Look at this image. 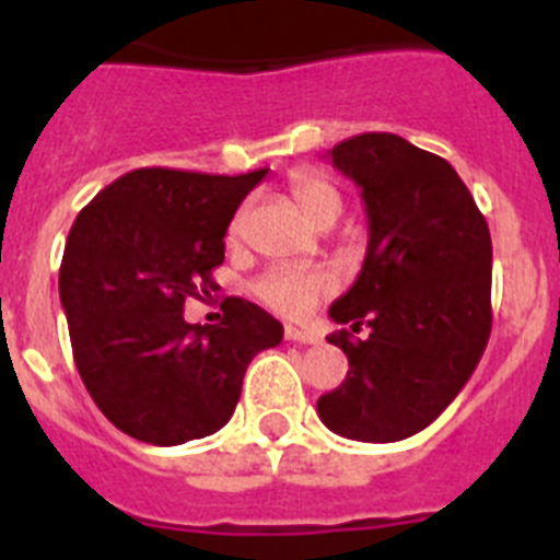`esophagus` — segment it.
Segmentation results:
<instances>
[{
    "label": "esophagus",
    "mask_w": 560,
    "mask_h": 560,
    "mask_svg": "<svg viewBox=\"0 0 560 560\" xmlns=\"http://www.w3.org/2000/svg\"><path fill=\"white\" fill-rule=\"evenodd\" d=\"M285 339L296 341V345H319L323 336L311 328H294V325H285Z\"/></svg>",
    "instance_id": "1"
}]
</instances>
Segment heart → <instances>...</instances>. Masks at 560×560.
I'll use <instances>...</instances> for the list:
<instances>
[{
  "label": "heart",
  "instance_id": "b5f03b06",
  "mask_svg": "<svg viewBox=\"0 0 560 560\" xmlns=\"http://www.w3.org/2000/svg\"><path fill=\"white\" fill-rule=\"evenodd\" d=\"M291 199L308 215L314 224L334 219L341 212V192L334 182L314 167H300L289 176ZM244 210L237 212L230 224V237H241L244 232ZM336 291V275L323 266H271L252 283V294L283 316H305L319 300Z\"/></svg>",
  "mask_w": 560,
  "mask_h": 560
}]
</instances>
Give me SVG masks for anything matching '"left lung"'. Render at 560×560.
I'll use <instances>...</instances> for the list:
<instances>
[{
  "label": "left lung",
  "mask_w": 560,
  "mask_h": 560,
  "mask_svg": "<svg viewBox=\"0 0 560 560\" xmlns=\"http://www.w3.org/2000/svg\"><path fill=\"white\" fill-rule=\"evenodd\" d=\"M330 160L361 187L370 244L359 280L330 305L348 375L316 400L330 432L395 443L427 429L471 378L491 336V232L438 153L398 133L339 142ZM369 328L364 340L352 334Z\"/></svg>",
  "instance_id": "8db88e82"
}]
</instances>
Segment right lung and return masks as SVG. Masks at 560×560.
Returning <instances> with one entry per match:
<instances>
[{"mask_svg": "<svg viewBox=\"0 0 560 560\" xmlns=\"http://www.w3.org/2000/svg\"><path fill=\"white\" fill-rule=\"evenodd\" d=\"M266 167L241 176L137 167L78 212L58 291L83 387L114 427L151 446L219 432L249 361L283 339L275 316L226 296L219 325L185 323L219 289L224 235Z\"/></svg>", "mask_w": 560, "mask_h": 560, "instance_id": "obj_1", "label": "right lung"}]
</instances>
